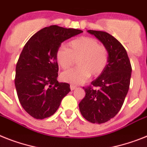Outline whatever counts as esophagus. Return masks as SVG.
<instances>
[{"label": "esophagus", "instance_id": "1", "mask_svg": "<svg viewBox=\"0 0 147 147\" xmlns=\"http://www.w3.org/2000/svg\"><path fill=\"white\" fill-rule=\"evenodd\" d=\"M76 88V86H75V85L73 84L70 85V89H71V90H75Z\"/></svg>", "mask_w": 147, "mask_h": 147}]
</instances>
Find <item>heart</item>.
Masks as SVG:
<instances>
[{"instance_id":"heart-1","label":"heart","mask_w":147,"mask_h":147,"mask_svg":"<svg viewBox=\"0 0 147 147\" xmlns=\"http://www.w3.org/2000/svg\"><path fill=\"white\" fill-rule=\"evenodd\" d=\"M69 48L59 47L55 58L63 69L72 66L78 60L76 69L64 71L61 78L67 83L78 84L92 76L97 77L105 71L109 60V53L105 45L90 36H81L68 43Z\"/></svg>"}]
</instances>
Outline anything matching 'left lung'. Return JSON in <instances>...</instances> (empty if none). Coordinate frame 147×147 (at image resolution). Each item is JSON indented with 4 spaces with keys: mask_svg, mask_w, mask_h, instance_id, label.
I'll return each mask as SVG.
<instances>
[{
    "mask_svg": "<svg viewBox=\"0 0 147 147\" xmlns=\"http://www.w3.org/2000/svg\"><path fill=\"white\" fill-rule=\"evenodd\" d=\"M108 49L109 60L105 71L84 87L85 96L79 109L85 119L101 124L113 118L121 109L130 85L131 66L125 48L111 34L99 30H87Z\"/></svg>",
    "mask_w": 147,
    "mask_h": 147,
    "instance_id": "8db88e82",
    "label": "left lung"
}]
</instances>
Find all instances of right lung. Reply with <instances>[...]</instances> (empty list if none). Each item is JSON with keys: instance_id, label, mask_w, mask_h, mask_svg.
Wrapping results in <instances>:
<instances>
[{"instance_id": "add662e5", "label": "right lung", "mask_w": 147, "mask_h": 147, "mask_svg": "<svg viewBox=\"0 0 147 147\" xmlns=\"http://www.w3.org/2000/svg\"><path fill=\"white\" fill-rule=\"evenodd\" d=\"M82 32L51 25L36 33L24 46L16 67L15 86L22 108L34 118L53 115L71 91L69 84L57 80L55 55L63 42Z\"/></svg>"}]
</instances>
